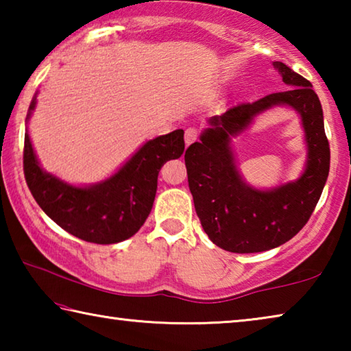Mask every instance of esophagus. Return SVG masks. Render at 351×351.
Listing matches in <instances>:
<instances>
[{
	"mask_svg": "<svg viewBox=\"0 0 351 351\" xmlns=\"http://www.w3.org/2000/svg\"><path fill=\"white\" fill-rule=\"evenodd\" d=\"M197 139H198V130L193 128V127L187 128L186 130V134H184V141H186V145L193 144V142L197 141Z\"/></svg>",
	"mask_w": 351,
	"mask_h": 351,
	"instance_id": "1",
	"label": "esophagus"
}]
</instances>
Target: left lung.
I'll list each match as a JSON object with an SVG mask.
<instances>
[{"label":"left lung","instance_id":"8db88e82","mask_svg":"<svg viewBox=\"0 0 351 351\" xmlns=\"http://www.w3.org/2000/svg\"><path fill=\"white\" fill-rule=\"evenodd\" d=\"M274 68L291 86L288 91L272 93L210 117V127L184 154L201 226L217 246L229 252L268 251L293 239L310 219L328 178L330 145L317 94L311 82L285 63L274 62ZM282 104L301 114L308 150L306 170L295 182L260 191L241 178L230 139L247 129L255 115Z\"/></svg>","mask_w":351,"mask_h":351}]
</instances>
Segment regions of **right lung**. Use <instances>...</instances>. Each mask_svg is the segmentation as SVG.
<instances>
[{
  "label": "right lung",
  "instance_id": "add662e5",
  "mask_svg": "<svg viewBox=\"0 0 351 351\" xmlns=\"http://www.w3.org/2000/svg\"><path fill=\"white\" fill-rule=\"evenodd\" d=\"M37 105L35 94L26 123ZM184 152V132L147 141L114 175L102 182L77 187L40 167L29 133L25 134L23 167L32 197L52 221L77 239L112 245L133 237L150 215L158 175Z\"/></svg>",
  "mask_w": 351,
  "mask_h": 351
}]
</instances>
